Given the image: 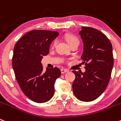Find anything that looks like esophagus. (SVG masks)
Here are the masks:
<instances>
[{
    "instance_id": "34e87169",
    "label": "esophagus",
    "mask_w": 121,
    "mask_h": 121,
    "mask_svg": "<svg viewBox=\"0 0 121 121\" xmlns=\"http://www.w3.org/2000/svg\"><path fill=\"white\" fill-rule=\"evenodd\" d=\"M69 72V70L67 69H61V72L62 74H64L65 73H67V72Z\"/></svg>"
}]
</instances>
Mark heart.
<instances>
[{
  "label": "heart",
  "mask_w": 121,
  "mask_h": 121,
  "mask_svg": "<svg viewBox=\"0 0 121 121\" xmlns=\"http://www.w3.org/2000/svg\"><path fill=\"white\" fill-rule=\"evenodd\" d=\"M65 39H66V41L68 42V43L69 44L70 46L73 44H75V43H78L79 44V39H78V38H76V36H74L73 35H66L65 36H64ZM57 43V40H55L53 43V46H55Z\"/></svg>",
  "instance_id": "b5f03b06"
}]
</instances>
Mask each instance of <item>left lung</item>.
I'll use <instances>...</instances> for the list:
<instances>
[{"instance_id": "left-lung-1", "label": "left lung", "mask_w": 121, "mask_h": 121, "mask_svg": "<svg viewBox=\"0 0 121 121\" xmlns=\"http://www.w3.org/2000/svg\"><path fill=\"white\" fill-rule=\"evenodd\" d=\"M79 34L83 43L81 59L85 72L75 70L72 88L74 95L82 101H93L106 88L113 66L112 45L104 34L89 27H82Z\"/></svg>"}]
</instances>
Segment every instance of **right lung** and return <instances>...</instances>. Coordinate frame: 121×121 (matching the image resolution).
I'll use <instances>...</instances> for the list:
<instances>
[{
    "mask_svg": "<svg viewBox=\"0 0 121 121\" xmlns=\"http://www.w3.org/2000/svg\"><path fill=\"white\" fill-rule=\"evenodd\" d=\"M57 31L35 30L29 31L16 43L13 49L12 67L17 81L29 99L38 103L47 102L55 92L54 83L60 76L57 67L43 71V56L49 53Z\"/></svg>",
    "mask_w": 121,
    "mask_h": 121,
    "instance_id": "1",
    "label": "right lung"
}]
</instances>
